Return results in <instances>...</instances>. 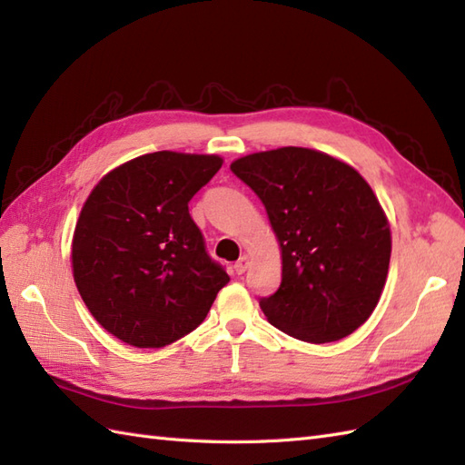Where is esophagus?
<instances>
[{"instance_id":"esophagus-1","label":"esophagus","mask_w":465,"mask_h":465,"mask_svg":"<svg viewBox=\"0 0 465 465\" xmlns=\"http://www.w3.org/2000/svg\"><path fill=\"white\" fill-rule=\"evenodd\" d=\"M248 265H250V258L248 255H242V258L233 263V270H235V273L242 275L245 270H248Z\"/></svg>"}]
</instances>
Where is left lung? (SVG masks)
Wrapping results in <instances>:
<instances>
[{
  "mask_svg": "<svg viewBox=\"0 0 465 465\" xmlns=\"http://www.w3.org/2000/svg\"><path fill=\"white\" fill-rule=\"evenodd\" d=\"M232 172L268 212L282 248V283L260 308L310 343L341 340L370 318L388 278L390 223L368 182L335 157L280 147L240 157Z\"/></svg>",
  "mask_w": 465,
  "mask_h": 465,
  "instance_id": "1",
  "label": "left lung"
}]
</instances>
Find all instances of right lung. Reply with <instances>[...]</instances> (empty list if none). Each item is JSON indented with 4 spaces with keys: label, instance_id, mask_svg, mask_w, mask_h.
Masks as SVG:
<instances>
[{
    "label": "right lung",
    "instance_id": "1",
    "mask_svg": "<svg viewBox=\"0 0 465 465\" xmlns=\"http://www.w3.org/2000/svg\"><path fill=\"white\" fill-rule=\"evenodd\" d=\"M220 167L217 155L145 153L115 167L87 197L74 232V280L117 340L163 348L183 338L230 282L187 207Z\"/></svg>",
    "mask_w": 465,
    "mask_h": 465
}]
</instances>
